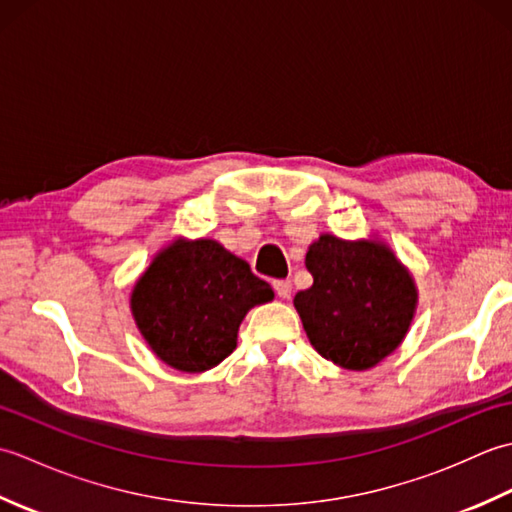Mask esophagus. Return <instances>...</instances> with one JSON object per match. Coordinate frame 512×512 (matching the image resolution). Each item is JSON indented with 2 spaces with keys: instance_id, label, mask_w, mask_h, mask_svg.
Returning <instances> with one entry per match:
<instances>
[{
  "instance_id": "34e87169",
  "label": "esophagus",
  "mask_w": 512,
  "mask_h": 512,
  "mask_svg": "<svg viewBox=\"0 0 512 512\" xmlns=\"http://www.w3.org/2000/svg\"><path fill=\"white\" fill-rule=\"evenodd\" d=\"M273 286H275V290H277V297L290 299V295H292V284H290L288 279H277V281H273Z\"/></svg>"
}]
</instances>
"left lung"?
Wrapping results in <instances>:
<instances>
[{
  "mask_svg": "<svg viewBox=\"0 0 512 512\" xmlns=\"http://www.w3.org/2000/svg\"><path fill=\"white\" fill-rule=\"evenodd\" d=\"M312 286L295 308L314 350L334 365L363 372L405 341L416 317L411 270L378 237L319 235L308 246Z\"/></svg>",
  "mask_w": 512,
  "mask_h": 512,
  "instance_id": "obj_1",
  "label": "left lung"
}]
</instances>
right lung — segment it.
I'll list each match as a JSON object with an SVG mask.
<instances>
[{
	"mask_svg": "<svg viewBox=\"0 0 512 512\" xmlns=\"http://www.w3.org/2000/svg\"><path fill=\"white\" fill-rule=\"evenodd\" d=\"M273 299L270 284L220 242L176 237L136 279L129 308L162 363L200 374L235 350L248 310Z\"/></svg>",
	"mask_w": 512,
	"mask_h": 512,
	"instance_id": "1",
	"label": "right lung"
}]
</instances>
